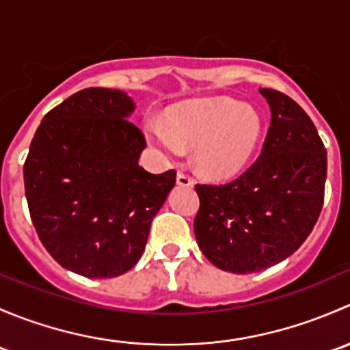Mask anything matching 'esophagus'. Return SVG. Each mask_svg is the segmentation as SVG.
Wrapping results in <instances>:
<instances>
[{
  "instance_id": "obj_1",
  "label": "esophagus",
  "mask_w": 350,
  "mask_h": 350,
  "mask_svg": "<svg viewBox=\"0 0 350 350\" xmlns=\"http://www.w3.org/2000/svg\"><path fill=\"white\" fill-rule=\"evenodd\" d=\"M176 183H178L179 186H185V188H193V179L189 178L186 172H178V176H176Z\"/></svg>"
}]
</instances>
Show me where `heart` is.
<instances>
[{"instance_id": "1", "label": "heart", "mask_w": 350, "mask_h": 350, "mask_svg": "<svg viewBox=\"0 0 350 350\" xmlns=\"http://www.w3.org/2000/svg\"><path fill=\"white\" fill-rule=\"evenodd\" d=\"M147 137L164 154L178 157L195 149L201 174L227 179L239 174L259 146L262 122L257 111L227 98L200 100L174 109L169 123L150 120Z\"/></svg>"}]
</instances>
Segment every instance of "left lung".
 I'll return each instance as SVG.
<instances>
[{"label": "left lung", "mask_w": 350, "mask_h": 350, "mask_svg": "<svg viewBox=\"0 0 350 350\" xmlns=\"http://www.w3.org/2000/svg\"><path fill=\"white\" fill-rule=\"evenodd\" d=\"M259 91L271 125L257 161L227 185H196L198 245L235 274L262 271L299 249L325 195L327 150L310 116L288 94Z\"/></svg>", "instance_id": "obj_1"}]
</instances>
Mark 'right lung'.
Segmentation results:
<instances>
[{"label":"right lung","mask_w":350,"mask_h":350,"mask_svg":"<svg viewBox=\"0 0 350 350\" xmlns=\"http://www.w3.org/2000/svg\"><path fill=\"white\" fill-rule=\"evenodd\" d=\"M120 90L77 91L44 116L23 165L31 221L47 252L86 278H116L142 257L176 171L150 174Z\"/></svg>","instance_id":"add662e5"}]
</instances>
